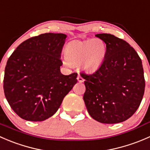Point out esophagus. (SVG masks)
<instances>
[{
  "label": "esophagus",
  "mask_w": 150,
  "mask_h": 150,
  "mask_svg": "<svg viewBox=\"0 0 150 150\" xmlns=\"http://www.w3.org/2000/svg\"><path fill=\"white\" fill-rule=\"evenodd\" d=\"M77 79H78V82H79V83H83L84 81L83 78L82 77H81L80 75H78V78H77Z\"/></svg>",
  "instance_id": "obj_1"
}]
</instances>
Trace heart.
<instances>
[{"instance_id":"heart-1","label":"heart","mask_w":150,"mask_h":150,"mask_svg":"<svg viewBox=\"0 0 150 150\" xmlns=\"http://www.w3.org/2000/svg\"><path fill=\"white\" fill-rule=\"evenodd\" d=\"M106 53L107 46L100 38L74 40L65 47L64 64L68 67L80 64L86 72H94L102 64Z\"/></svg>"}]
</instances>
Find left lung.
Masks as SVG:
<instances>
[{"label": "left lung", "instance_id": "1", "mask_svg": "<svg viewBox=\"0 0 150 150\" xmlns=\"http://www.w3.org/2000/svg\"><path fill=\"white\" fill-rule=\"evenodd\" d=\"M96 36L106 43L103 63L93 73L81 72L86 91L83 100L89 115L102 123L128 120L139 107L145 88L142 62L137 51L111 34Z\"/></svg>", "mask_w": 150, "mask_h": 150}]
</instances>
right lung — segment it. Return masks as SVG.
Masks as SVG:
<instances>
[{"label":"right lung","mask_w":150,"mask_h":150,"mask_svg":"<svg viewBox=\"0 0 150 150\" xmlns=\"http://www.w3.org/2000/svg\"><path fill=\"white\" fill-rule=\"evenodd\" d=\"M67 35L44 33L22 42L7 61L4 90L21 118L43 121L55 114L77 83L78 74L64 75L60 59Z\"/></svg>","instance_id":"obj_1"}]
</instances>
